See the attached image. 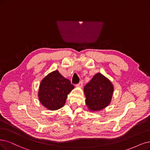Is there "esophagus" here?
<instances>
[{"mask_svg":"<svg viewBox=\"0 0 150 150\" xmlns=\"http://www.w3.org/2000/svg\"><path fill=\"white\" fill-rule=\"evenodd\" d=\"M83 83L82 81H81L79 84H77V85H76V86L78 87V88H81L82 86H83Z\"/></svg>","mask_w":150,"mask_h":150,"instance_id":"34e87169","label":"esophagus"}]
</instances>
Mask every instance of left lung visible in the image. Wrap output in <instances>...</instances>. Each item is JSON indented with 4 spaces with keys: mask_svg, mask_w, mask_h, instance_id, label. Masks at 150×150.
<instances>
[{
    "mask_svg": "<svg viewBox=\"0 0 150 150\" xmlns=\"http://www.w3.org/2000/svg\"><path fill=\"white\" fill-rule=\"evenodd\" d=\"M114 85L102 74H96L84 88L85 103L88 109L93 112L108 107L112 100Z\"/></svg>",
    "mask_w": 150,
    "mask_h": 150,
    "instance_id": "left-lung-1",
    "label": "left lung"
}]
</instances>
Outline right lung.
Wrapping results in <instances>:
<instances>
[{
	"instance_id": "add662e5",
	"label": "right lung",
	"mask_w": 150,
	"mask_h": 150,
	"mask_svg": "<svg viewBox=\"0 0 150 150\" xmlns=\"http://www.w3.org/2000/svg\"><path fill=\"white\" fill-rule=\"evenodd\" d=\"M74 89V86L70 81L56 70L41 80L38 93V99L47 109L56 110L64 106L68 95Z\"/></svg>"
}]
</instances>
